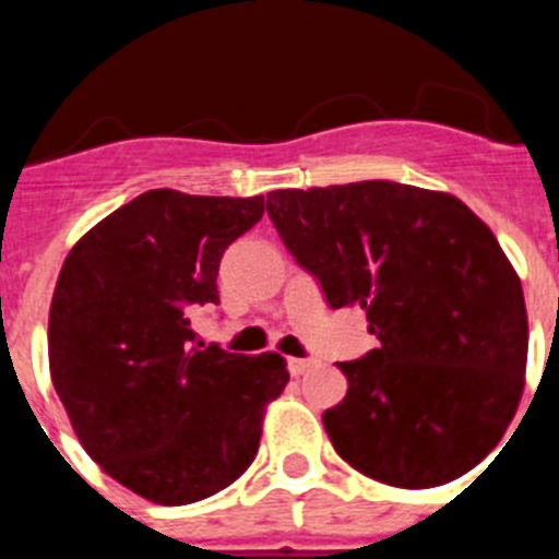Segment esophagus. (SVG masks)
Masks as SVG:
<instances>
[{"label": "esophagus", "mask_w": 559, "mask_h": 559, "mask_svg": "<svg viewBox=\"0 0 559 559\" xmlns=\"http://www.w3.org/2000/svg\"><path fill=\"white\" fill-rule=\"evenodd\" d=\"M310 367H313V360L310 358H288V372L294 374V378L305 374Z\"/></svg>", "instance_id": "esophagus-1"}]
</instances>
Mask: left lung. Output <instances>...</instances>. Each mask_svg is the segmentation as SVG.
<instances>
[{
    "label": "left lung",
    "instance_id": "1",
    "mask_svg": "<svg viewBox=\"0 0 559 559\" xmlns=\"http://www.w3.org/2000/svg\"><path fill=\"white\" fill-rule=\"evenodd\" d=\"M265 210L330 308L360 305L380 341L338 364L347 397L322 417L338 456L406 490L473 471L515 417L530 347L521 280L490 226L397 181L274 190Z\"/></svg>",
    "mask_w": 559,
    "mask_h": 559
}]
</instances>
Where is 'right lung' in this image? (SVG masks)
<instances>
[{
	"instance_id": "right-lung-1",
	"label": "right lung",
	"mask_w": 559,
	"mask_h": 559,
	"mask_svg": "<svg viewBox=\"0 0 559 559\" xmlns=\"http://www.w3.org/2000/svg\"><path fill=\"white\" fill-rule=\"evenodd\" d=\"M263 212V195L147 190L88 229L58 274L52 386L88 456L153 503L201 501L243 476L288 383L276 353L204 347L190 328L221 302V257Z\"/></svg>"
}]
</instances>
